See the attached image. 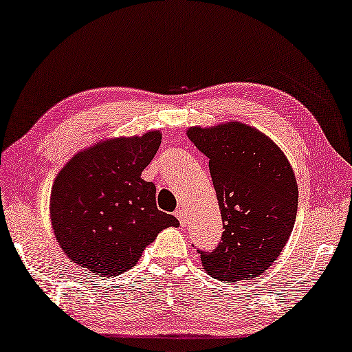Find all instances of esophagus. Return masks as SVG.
<instances>
[{
	"instance_id": "34e87169",
	"label": "esophagus",
	"mask_w": 352,
	"mask_h": 352,
	"mask_svg": "<svg viewBox=\"0 0 352 352\" xmlns=\"http://www.w3.org/2000/svg\"><path fill=\"white\" fill-rule=\"evenodd\" d=\"M175 216L177 217V221H179V223L182 225V227H184L185 223H187V213H185L184 208H177L175 211Z\"/></svg>"
}]
</instances>
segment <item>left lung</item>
I'll list each match as a JSON object with an SVG mask.
<instances>
[{"instance_id":"left-lung-1","label":"left lung","mask_w":352,"mask_h":352,"mask_svg":"<svg viewBox=\"0 0 352 352\" xmlns=\"http://www.w3.org/2000/svg\"><path fill=\"white\" fill-rule=\"evenodd\" d=\"M188 138L210 159L223 222L217 247L201 253L204 270L221 282L261 276L293 231L299 188L287 156L261 131L241 122L191 127Z\"/></svg>"}]
</instances>
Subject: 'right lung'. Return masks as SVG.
<instances>
[{
	"label": "right lung",
	"mask_w": 352,
	"mask_h": 352,
	"mask_svg": "<svg viewBox=\"0 0 352 352\" xmlns=\"http://www.w3.org/2000/svg\"><path fill=\"white\" fill-rule=\"evenodd\" d=\"M161 131L115 138L79 151L52 187L50 219L72 262L102 277L135 267L159 231L177 227L156 207V187L141 177L161 145Z\"/></svg>",
	"instance_id": "1"
}]
</instances>
